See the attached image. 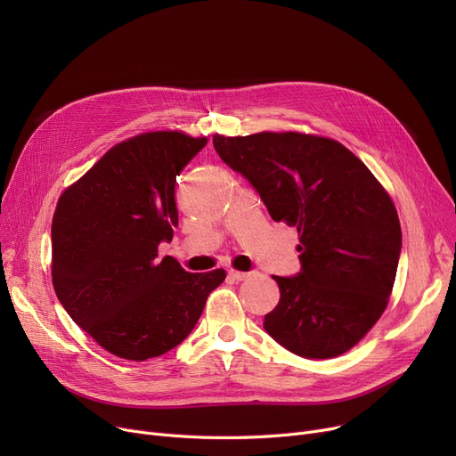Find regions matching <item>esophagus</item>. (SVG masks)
I'll list each match as a JSON object with an SVG mask.
<instances>
[{
    "instance_id": "1",
    "label": "esophagus",
    "mask_w": 456,
    "mask_h": 456,
    "mask_svg": "<svg viewBox=\"0 0 456 456\" xmlns=\"http://www.w3.org/2000/svg\"><path fill=\"white\" fill-rule=\"evenodd\" d=\"M229 275L234 279V281H246L251 273L249 272H238V270H231Z\"/></svg>"
}]
</instances>
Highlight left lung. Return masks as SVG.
<instances>
[{
  "label": "left lung",
  "mask_w": 456,
  "mask_h": 456,
  "mask_svg": "<svg viewBox=\"0 0 456 456\" xmlns=\"http://www.w3.org/2000/svg\"><path fill=\"white\" fill-rule=\"evenodd\" d=\"M216 153L249 181L275 222L296 227L301 272L272 275L270 337L303 358L351 349L385 313L401 255L395 207L340 142L301 133L214 136Z\"/></svg>",
  "instance_id": "1"
}]
</instances>
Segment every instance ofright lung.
Listing matches in <instances>:
<instances>
[{"mask_svg":"<svg viewBox=\"0 0 456 456\" xmlns=\"http://www.w3.org/2000/svg\"><path fill=\"white\" fill-rule=\"evenodd\" d=\"M205 143L177 131L126 140L57 203L55 294L69 318L119 358L142 362L179 346L225 279L224 270L188 273L157 253L179 224L177 175Z\"/></svg>","mask_w":456,"mask_h":456,"instance_id":"right-lung-1","label":"right lung"}]
</instances>
